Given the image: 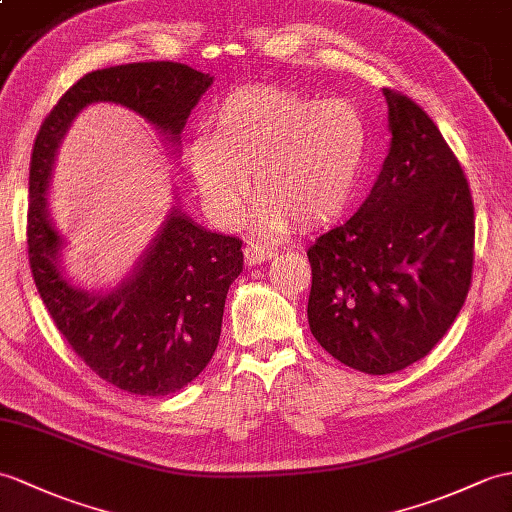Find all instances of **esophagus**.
Returning a JSON list of instances; mask_svg holds the SVG:
<instances>
[{
    "label": "esophagus",
    "mask_w": 512,
    "mask_h": 512,
    "mask_svg": "<svg viewBox=\"0 0 512 512\" xmlns=\"http://www.w3.org/2000/svg\"><path fill=\"white\" fill-rule=\"evenodd\" d=\"M272 255H275V251L268 246H261L257 242H248L246 248H244V259L248 266H257V264H264V261L272 259Z\"/></svg>",
    "instance_id": "obj_1"
}]
</instances>
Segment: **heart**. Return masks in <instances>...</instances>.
<instances>
[{
	"instance_id": "obj_1",
	"label": "heart",
	"mask_w": 512,
	"mask_h": 512,
	"mask_svg": "<svg viewBox=\"0 0 512 512\" xmlns=\"http://www.w3.org/2000/svg\"><path fill=\"white\" fill-rule=\"evenodd\" d=\"M366 148V122L351 102L251 85L224 95L211 113V133L189 141L187 165L220 224L240 218L251 171L257 227L283 233L294 220L318 227L349 205Z\"/></svg>"
}]
</instances>
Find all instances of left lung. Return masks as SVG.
I'll use <instances>...</instances> for the list:
<instances>
[{
  "label": "left lung",
  "mask_w": 512,
  "mask_h": 512,
  "mask_svg": "<svg viewBox=\"0 0 512 512\" xmlns=\"http://www.w3.org/2000/svg\"><path fill=\"white\" fill-rule=\"evenodd\" d=\"M390 148L355 216L307 251V320L327 353L388 375L425 358L465 305L473 202L441 130L419 104L384 89Z\"/></svg>",
  "instance_id": "8db88e82"
}]
</instances>
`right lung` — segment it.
I'll return each instance as SVG.
<instances>
[{
    "label": "right lung",
    "instance_id": "obj_1",
    "mask_svg": "<svg viewBox=\"0 0 512 512\" xmlns=\"http://www.w3.org/2000/svg\"><path fill=\"white\" fill-rule=\"evenodd\" d=\"M211 85L209 74L170 61L91 71L58 100L34 141L28 209L34 283L71 349L133 395H172L205 371L220 340L227 292L244 266L242 240L200 227L174 192L170 213L128 275L109 290L82 288L63 266L67 242L50 216L56 154L76 117L95 102L137 113L178 154L187 117Z\"/></svg>",
    "mask_w": 512,
    "mask_h": 512
}]
</instances>
